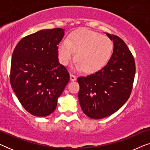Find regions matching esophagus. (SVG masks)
Returning a JSON list of instances; mask_svg holds the SVG:
<instances>
[{
  "label": "esophagus",
  "mask_w": 150,
  "mask_h": 150,
  "mask_svg": "<svg viewBox=\"0 0 150 150\" xmlns=\"http://www.w3.org/2000/svg\"><path fill=\"white\" fill-rule=\"evenodd\" d=\"M70 80L71 81H74L76 80V76H74L72 74H70Z\"/></svg>",
  "instance_id": "34e87169"
}]
</instances>
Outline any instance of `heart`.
<instances>
[{
    "mask_svg": "<svg viewBox=\"0 0 150 150\" xmlns=\"http://www.w3.org/2000/svg\"><path fill=\"white\" fill-rule=\"evenodd\" d=\"M113 43L108 37L93 30L81 28L71 33L68 40L61 41L58 46L59 61L68 65L75 58L74 68L86 73L101 69L111 57Z\"/></svg>",
    "mask_w": 150,
    "mask_h": 150,
    "instance_id": "b5f03b06",
    "label": "heart"
}]
</instances>
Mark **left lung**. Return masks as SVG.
Instances as JSON below:
<instances>
[{"instance_id": "1", "label": "left lung", "mask_w": 150, "mask_h": 150, "mask_svg": "<svg viewBox=\"0 0 150 150\" xmlns=\"http://www.w3.org/2000/svg\"><path fill=\"white\" fill-rule=\"evenodd\" d=\"M113 42V52L105 66L96 73L77 79L79 100L84 113L98 120L120 109L130 97L134 83L135 62L126 43L106 33Z\"/></svg>"}]
</instances>
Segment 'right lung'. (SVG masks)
<instances>
[{"label": "right lung", "instance_id": "add662e5", "mask_svg": "<svg viewBox=\"0 0 150 150\" xmlns=\"http://www.w3.org/2000/svg\"><path fill=\"white\" fill-rule=\"evenodd\" d=\"M63 36V28L41 30L22 38L12 54L10 83L22 106L33 115L52 113L69 81L58 59Z\"/></svg>", "mask_w": 150, "mask_h": 150}]
</instances>
